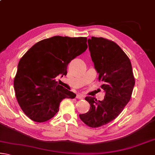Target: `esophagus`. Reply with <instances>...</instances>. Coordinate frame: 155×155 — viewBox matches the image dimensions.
Returning a JSON list of instances; mask_svg holds the SVG:
<instances>
[{"mask_svg":"<svg viewBox=\"0 0 155 155\" xmlns=\"http://www.w3.org/2000/svg\"><path fill=\"white\" fill-rule=\"evenodd\" d=\"M84 96H83L82 94H77V98L78 99H83Z\"/></svg>","mask_w":155,"mask_h":155,"instance_id":"esophagus-1","label":"esophagus"}]
</instances>
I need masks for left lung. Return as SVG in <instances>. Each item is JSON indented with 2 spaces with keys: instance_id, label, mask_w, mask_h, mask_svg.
I'll return each instance as SVG.
<instances>
[{
  "instance_id": "obj_1",
  "label": "left lung",
  "mask_w": 155,
  "mask_h": 155,
  "mask_svg": "<svg viewBox=\"0 0 155 155\" xmlns=\"http://www.w3.org/2000/svg\"><path fill=\"white\" fill-rule=\"evenodd\" d=\"M87 41L105 96L101 101L94 97H86L85 101L91 107L87 113L80 114L79 117L89 127L97 128L114 120L123 111L130 99L135 78L129 58L117 44L95 37Z\"/></svg>"
}]
</instances>
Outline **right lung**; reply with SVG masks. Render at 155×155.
Instances as JSON below:
<instances>
[{"label":"right lung","instance_id":"right-lung-1","mask_svg":"<svg viewBox=\"0 0 155 155\" xmlns=\"http://www.w3.org/2000/svg\"><path fill=\"white\" fill-rule=\"evenodd\" d=\"M87 38L54 36L33 45L20 59L14 86L18 104L31 120L44 122L59 111L64 98L76 94L58 85L56 78L87 48Z\"/></svg>","mask_w":155,"mask_h":155}]
</instances>
